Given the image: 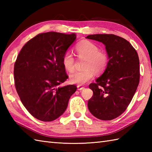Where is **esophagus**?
<instances>
[{
    "label": "esophagus",
    "instance_id": "obj_1",
    "mask_svg": "<svg viewBox=\"0 0 152 152\" xmlns=\"http://www.w3.org/2000/svg\"><path fill=\"white\" fill-rule=\"evenodd\" d=\"M77 88H78V90H82V89H84V87H82V86H77Z\"/></svg>",
    "mask_w": 152,
    "mask_h": 152
}]
</instances>
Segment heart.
<instances>
[{
	"label": "heart",
	"mask_w": 152,
	"mask_h": 152,
	"mask_svg": "<svg viewBox=\"0 0 152 152\" xmlns=\"http://www.w3.org/2000/svg\"><path fill=\"white\" fill-rule=\"evenodd\" d=\"M77 56L85 58L84 69L76 71L69 76L70 83L81 86L91 80L95 74H101L106 70L108 64V57L104 51H100L95 43L89 40H83L75 47ZM63 66L67 71L72 72L74 69V59L73 55L69 51L64 53L62 57Z\"/></svg>",
	"instance_id": "1"
}]
</instances>
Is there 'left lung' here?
<instances>
[{
	"mask_svg": "<svg viewBox=\"0 0 152 152\" xmlns=\"http://www.w3.org/2000/svg\"><path fill=\"white\" fill-rule=\"evenodd\" d=\"M88 39L105 45L108 64L104 73L89 84L93 95L88 106L101 120H112L130 104L140 81V63L136 50L124 38L112 34L88 35Z\"/></svg>",
	"mask_w": 152,
	"mask_h": 152,
	"instance_id": "1",
	"label": "left lung"
}]
</instances>
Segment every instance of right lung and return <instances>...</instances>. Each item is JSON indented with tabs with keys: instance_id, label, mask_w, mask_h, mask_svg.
<instances>
[{
	"instance_id": "1",
	"label": "right lung",
	"mask_w": 152,
	"mask_h": 152,
	"mask_svg": "<svg viewBox=\"0 0 152 152\" xmlns=\"http://www.w3.org/2000/svg\"><path fill=\"white\" fill-rule=\"evenodd\" d=\"M76 38L70 34L48 32L28 40L14 64V82L22 104L30 114L42 121L62 115L77 87H59L69 76L62 63L64 53Z\"/></svg>"
}]
</instances>
